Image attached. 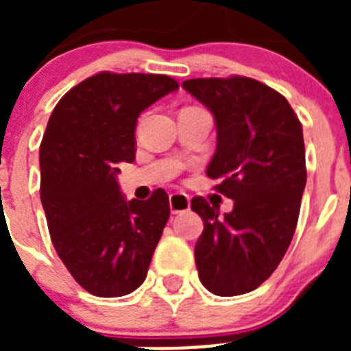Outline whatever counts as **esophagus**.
I'll use <instances>...</instances> for the list:
<instances>
[{"instance_id": "1", "label": "esophagus", "mask_w": 351, "mask_h": 351, "mask_svg": "<svg viewBox=\"0 0 351 351\" xmlns=\"http://www.w3.org/2000/svg\"><path fill=\"white\" fill-rule=\"evenodd\" d=\"M169 204L172 214L186 213V210L190 209V197L186 193H172L169 198Z\"/></svg>"}]
</instances>
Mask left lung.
<instances>
[{
	"label": "left lung",
	"instance_id": "left-lung-1",
	"mask_svg": "<svg viewBox=\"0 0 351 351\" xmlns=\"http://www.w3.org/2000/svg\"><path fill=\"white\" fill-rule=\"evenodd\" d=\"M182 88L216 121L207 176L234 200L232 213L195 197L204 232L195 244L198 278L214 295H243L276 271L295 234L306 188L302 125L283 95L247 77L190 79Z\"/></svg>",
	"mask_w": 351,
	"mask_h": 351
}]
</instances>
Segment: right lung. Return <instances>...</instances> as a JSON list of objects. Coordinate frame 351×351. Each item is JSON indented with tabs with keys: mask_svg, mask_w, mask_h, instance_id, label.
<instances>
[{
	"mask_svg": "<svg viewBox=\"0 0 351 351\" xmlns=\"http://www.w3.org/2000/svg\"><path fill=\"white\" fill-rule=\"evenodd\" d=\"M179 89L167 75L101 71L58 101L40 145V200L61 262L96 297L144 283L167 219L169 195L126 200L119 163L135 160L142 110Z\"/></svg>",
	"mask_w": 351,
	"mask_h": 351,
	"instance_id": "1",
	"label": "right lung"
}]
</instances>
